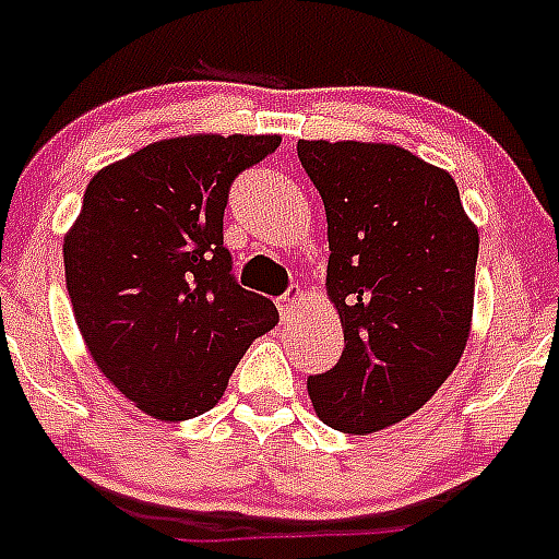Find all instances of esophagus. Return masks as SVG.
I'll return each instance as SVG.
<instances>
[{
    "label": "esophagus",
    "instance_id": "34e87169",
    "mask_svg": "<svg viewBox=\"0 0 559 559\" xmlns=\"http://www.w3.org/2000/svg\"><path fill=\"white\" fill-rule=\"evenodd\" d=\"M299 302H302V288L296 285V288H290L288 294L280 296V302H276V308H280L283 319H290V316L296 313V308H299Z\"/></svg>",
    "mask_w": 559,
    "mask_h": 559
}]
</instances>
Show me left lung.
Instances as JSON below:
<instances>
[{"label":"left lung","mask_w":559,"mask_h":559,"mask_svg":"<svg viewBox=\"0 0 559 559\" xmlns=\"http://www.w3.org/2000/svg\"><path fill=\"white\" fill-rule=\"evenodd\" d=\"M328 215L344 353L308 394L324 426L374 433L426 406L464 353L478 229L451 173L383 142L299 140Z\"/></svg>","instance_id":"obj_1"}]
</instances>
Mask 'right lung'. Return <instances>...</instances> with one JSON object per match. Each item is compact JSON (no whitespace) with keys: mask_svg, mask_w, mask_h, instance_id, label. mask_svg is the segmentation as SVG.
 <instances>
[{"mask_svg":"<svg viewBox=\"0 0 559 559\" xmlns=\"http://www.w3.org/2000/svg\"><path fill=\"white\" fill-rule=\"evenodd\" d=\"M276 133L162 140L103 167L63 237L72 313L97 369L165 423L210 412L274 302L240 288L224 246L231 181Z\"/></svg>","mask_w":559,"mask_h":559,"instance_id":"add662e5","label":"right lung"}]
</instances>
